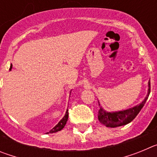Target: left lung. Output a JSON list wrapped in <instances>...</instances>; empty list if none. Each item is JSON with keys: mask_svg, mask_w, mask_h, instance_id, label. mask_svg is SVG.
Masks as SVG:
<instances>
[{"mask_svg": "<svg viewBox=\"0 0 157 157\" xmlns=\"http://www.w3.org/2000/svg\"><path fill=\"white\" fill-rule=\"evenodd\" d=\"M150 94V80L149 82V89H148V94L144 101L140 105L127 109V110L120 111V112H109L104 110L102 107L100 106L99 111H98V120L103 125L108 127H116L120 126L126 125L127 123H130L134 120L136 116L141 110L146 102L147 99L149 98Z\"/></svg>", "mask_w": 157, "mask_h": 157, "instance_id": "1", "label": "left lung"}]
</instances>
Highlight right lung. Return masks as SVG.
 Segmentation results:
<instances>
[{
    "instance_id": "add662e5",
    "label": "right lung",
    "mask_w": 157,
    "mask_h": 157,
    "mask_svg": "<svg viewBox=\"0 0 157 157\" xmlns=\"http://www.w3.org/2000/svg\"><path fill=\"white\" fill-rule=\"evenodd\" d=\"M12 67V65H11L10 69H9V70L11 71ZM67 119H68V110L66 111V113H65V115H64V116L63 117V119H62V120H60V121H59V123H58L57 124H56V125L55 126V127H54L53 128L50 130V131H49V132L47 133V134H48V133H50V134H52V133H56V132H57V131L61 130L64 127V126L66 125V123H67Z\"/></svg>"
}]
</instances>
